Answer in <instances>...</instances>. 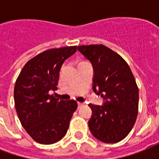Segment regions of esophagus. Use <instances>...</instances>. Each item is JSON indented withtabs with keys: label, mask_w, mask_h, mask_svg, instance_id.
<instances>
[{
	"label": "esophagus",
	"mask_w": 159,
	"mask_h": 159,
	"mask_svg": "<svg viewBox=\"0 0 159 159\" xmlns=\"http://www.w3.org/2000/svg\"><path fill=\"white\" fill-rule=\"evenodd\" d=\"M83 105H84V103H83V102H78V103H77V106H78V107H81L82 106H83Z\"/></svg>",
	"instance_id": "1"
}]
</instances>
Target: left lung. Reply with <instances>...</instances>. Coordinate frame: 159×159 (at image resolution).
<instances>
[{
    "instance_id": "8db88e82",
    "label": "left lung",
    "mask_w": 159,
    "mask_h": 159,
    "mask_svg": "<svg viewBox=\"0 0 159 159\" xmlns=\"http://www.w3.org/2000/svg\"><path fill=\"white\" fill-rule=\"evenodd\" d=\"M77 49L93 69V90L104 98L102 106L89 104L90 132L104 143H117L129 134L136 121L139 89L126 61L104 45Z\"/></svg>"
}]
</instances>
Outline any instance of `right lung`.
<instances>
[{
    "mask_svg": "<svg viewBox=\"0 0 159 159\" xmlns=\"http://www.w3.org/2000/svg\"><path fill=\"white\" fill-rule=\"evenodd\" d=\"M76 51V46L44 51L26 63L17 78L16 111L26 132L40 144L61 140L77 108L75 100L65 101L49 94L57 89L63 63Z\"/></svg>",
    "mask_w": 159,
    "mask_h": 159,
    "instance_id": "1",
    "label": "right lung"
}]
</instances>
